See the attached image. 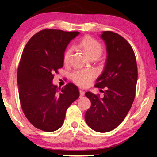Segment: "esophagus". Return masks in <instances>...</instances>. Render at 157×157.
I'll list each match as a JSON object with an SVG mask.
<instances>
[{"instance_id":"obj_1","label":"esophagus","mask_w":157,"mask_h":157,"mask_svg":"<svg viewBox=\"0 0 157 157\" xmlns=\"http://www.w3.org/2000/svg\"><path fill=\"white\" fill-rule=\"evenodd\" d=\"M84 95V91H82V90H80V91H79V96L82 98L83 97Z\"/></svg>"}]
</instances>
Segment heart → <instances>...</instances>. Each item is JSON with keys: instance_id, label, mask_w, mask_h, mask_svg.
Masks as SVG:
<instances>
[{"instance_id": "1", "label": "heart", "mask_w": 157, "mask_h": 157, "mask_svg": "<svg viewBox=\"0 0 157 157\" xmlns=\"http://www.w3.org/2000/svg\"><path fill=\"white\" fill-rule=\"evenodd\" d=\"M79 46L84 50L90 59L99 57L102 52V47L98 41L90 36H86L79 43ZM72 48L66 50L63 55V62H68L71 53ZM71 78L73 81L80 86H86L95 78V73L91 70H78L71 73Z\"/></svg>"}]
</instances>
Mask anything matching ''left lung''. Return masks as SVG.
I'll return each instance as SVG.
<instances>
[{"mask_svg":"<svg viewBox=\"0 0 157 157\" xmlns=\"http://www.w3.org/2000/svg\"><path fill=\"white\" fill-rule=\"evenodd\" d=\"M107 49V59L95 85L105 88L104 97L86 92L91 102L85 113L88 126L98 132H107L118 127L125 118L135 98L138 79L136 57L123 37L111 31L100 34Z\"/></svg>","mask_w":157,"mask_h":157,"instance_id":"left-lung-1","label":"left lung"}]
</instances>
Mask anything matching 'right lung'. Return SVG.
<instances>
[{
	"instance_id": "1",
	"label": "right lung",
	"mask_w": 157,
	"mask_h": 157,
	"mask_svg": "<svg viewBox=\"0 0 157 157\" xmlns=\"http://www.w3.org/2000/svg\"><path fill=\"white\" fill-rule=\"evenodd\" d=\"M79 34L45 29L34 34L23 50L17 73L21 105L30 123L43 131L59 129L67 109L79 96L75 84L60 89L52 84L53 74L63 67L66 47Z\"/></svg>"
}]
</instances>
